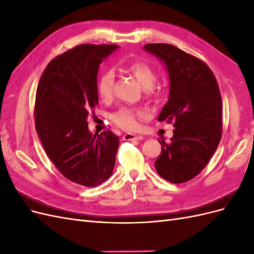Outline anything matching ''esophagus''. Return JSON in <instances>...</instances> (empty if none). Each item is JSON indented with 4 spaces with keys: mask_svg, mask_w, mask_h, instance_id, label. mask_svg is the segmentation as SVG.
<instances>
[{
    "mask_svg": "<svg viewBox=\"0 0 254 254\" xmlns=\"http://www.w3.org/2000/svg\"><path fill=\"white\" fill-rule=\"evenodd\" d=\"M143 139V136L140 134H135V133H126L123 136V140L125 141H141Z\"/></svg>",
    "mask_w": 254,
    "mask_h": 254,
    "instance_id": "34e87169",
    "label": "esophagus"
}]
</instances>
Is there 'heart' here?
Listing matches in <instances>:
<instances>
[{"label": "heart", "instance_id": "1", "mask_svg": "<svg viewBox=\"0 0 254 254\" xmlns=\"http://www.w3.org/2000/svg\"><path fill=\"white\" fill-rule=\"evenodd\" d=\"M126 70L131 73L136 80L139 81L144 89H150L156 81V75L152 68L143 61H134L128 64ZM113 84H114V74L112 71L104 72L97 82L98 95L103 101H110L113 95ZM142 111L123 107L117 112L111 115V121L115 125L127 130H133L137 127V120L142 117Z\"/></svg>", "mask_w": 254, "mask_h": 254}]
</instances>
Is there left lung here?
<instances>
[{
	"instance_id": "obj_1",
	"label": "left lung",
	"mask_w": 254,
	"mask_h": 254,
	"mask_svg": "<svg viewBox=\"0 0 254 254\" xmlns=\"http://www.w3.org/2000/svg\"><path fill=\"white\" fill-rule=\"evenodd\" d=\"M168 72L170 95L158 121L174 123L170 143L164 139L156 160L157 173L183 183L200 173L216 150L222 132L221 96L216 78L203 61L166 43L144 45Z\"/></svg>"
}]
</instances>
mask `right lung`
<instances>
[{
	"mask_svg": "<svg viewBox=\"0 0 254 254\" xmlns=\"http://www.w3.org/2000/svg\"><path fill=\"white\" fill-rule=\"evenodd\" d=\"M118 45L81 44L53 59L37 88L36 130L45 152L66 179L97 187L113 173L119 136L92 134L88 115L98 104L99 64Z\"/></svg>",
	"mask_w": 254,
	"mask_h": 254,
	"instance_id": "add662e5",
	"label": "right lung"
}]
</instances>
